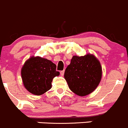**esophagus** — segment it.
Here are the masks:
<instances>
[{
    "instance_id": "esophagus-1",
    "label": "esophagus",
    "mask_w": 128,
    "mask_h": 128,
    "mask_svg": "<svg viewBox=\"0 0 128 128\" xmlns=\"http://www.w3.org/2000/svg\"><path fill=\"white\" fill-rule=\"evenodd\" d=\"M64 70H63V71H61V72H60V74H61L62 76H64Z\"/></svg>"
}]
</instances>
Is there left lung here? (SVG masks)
<instances>
[{
	"label": "left lung",
	"instance_id": "8db88e82",
	"mask_svg": "<svg viewBox=\"0 0 128 128\" xmlns=\"http://www.w3.org/2000/svg\"><path fill=\"white\" fill-rule=\"evenodd\" d=\"M102 70L95 55H74L66 67L64 78L73 92L79 96L90 94L97 88L102 79Z\"/></svg>",
	"mask_w": 128,
	"mask_h": 128
}]
</instances>
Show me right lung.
Returning a JSON list of instances; mask_svg holds the SVG:
<instances>
[{
  "instance_id": "obj_1",
  "label": "right lung",
  "mask_w": 128,
  "mask_h": 128,
  "mask_svg": "<svg viewBox=\"0 0 128 128\" xmlns=\"http://www.w3.org/2000/svg\"><path fill=\"white\" fill-rule=\"evenodd\" d=\"M56 64L39 56H32L24 62L21 70L22 81L26 90L40 96L52 88L54 78L60 75Z\"/></svg>"
}]
</instances>
